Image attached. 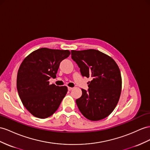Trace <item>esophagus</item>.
<instances>
[{
  "label": "esophagus",
  "mask_w": 150,
  "mask_h": 150,
  "mask_svg": "<svg viewBox=\"0 0 150 150\" xmlns=\"http://www.w3.org/2000/svg\"><path fill=\"white\" fill-rule=\"evenodd\" d=\"M68 91H71L73 89V88L70 87H68Z\"/></svg>",
  "instance_id": "esophagus-1"
}]
</instances>
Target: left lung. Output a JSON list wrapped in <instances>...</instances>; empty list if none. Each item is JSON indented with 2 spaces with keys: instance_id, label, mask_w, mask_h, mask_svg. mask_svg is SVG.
Segmentation results:
<instances>
[{
  "instance_id": "8db88e82",
  "label": "left lung",
  "mask_w": 150,
  "mask_h": 150,
  "mask_svg": "<svg viewBox=\"0 0 150 150\" xmlns=\"http://www.w3.org/2000/svg\"><path fill=\"white\" fill-rule=\"evenodd\" d=\"M71 58L80 68L83 76L93 80L89 89H82L76 100L80 112L91 121H98L112 113L120 99L122 76L117 64L108 55L96 49L72 50Z\"/></svg>"
}]
</instances>
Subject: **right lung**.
Segmentation results:
<instances>
[{"label": "right lung", "instance_id": "obj_1", "mask_svg": "<svg viewBox=\"0 0 150 150\" xmlns=\"http://www.w3.org/2000/svg\"><path fill=\"white\" fill-rule=\"evenodd\" d=\"M70 54L68 50L40 48L26 56L18 71L16 86L23 105L34 117L46 118L58 109L67 86L50 84L56 77L59 64Z\"/></svg>", "mask_w": 150, "mask_h": 150}]
</instances>
